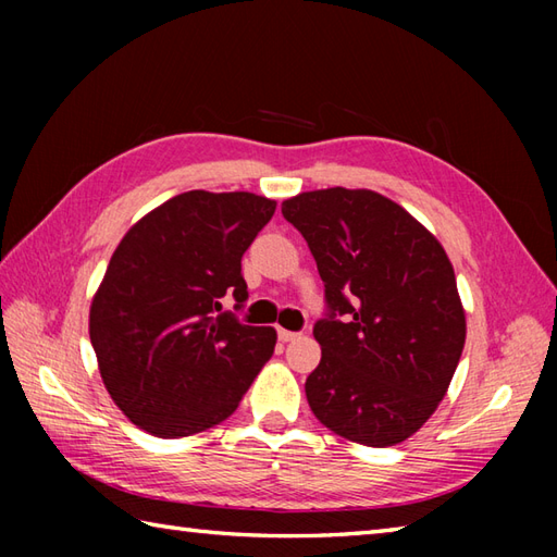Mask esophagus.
Instances as JSON below:
<instances>
[{"instance_id": "34e87169", "label": "esophagus", "mask_w": 557, "mask_h": 557, "mask_svg": "<svg viewBox=\"0 0 557 557\" xmlns=\"http://www.w3.org/2000/svg\"><path fill=\"white\" fill-rule=\"evenodd\" d=\"M277 337L282 339V342H294L299 337V333H292V330H285V327H280L277 330Z\"/></svg>"}]
</instances>
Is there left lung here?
<instances>
[{
  "label": "left lung",
  "instance_id": "left-lung-1",
  "mask_svg": "<svg viewBox=\"0 0 557 557\" xmlns=\"http://www.w3.org/2000/svg\"><path fill=\"white\" fill-rule=\"evenodd\" d=\"M282 215L309 244L330 309L313 327L323 354L306 377L311 411L351 443L407 441L443 401L467 339L443 244L369 188L304 191Z\"/></svg>",
  "mask_w": 557,
  "mask_h": 557
}]
</instances>
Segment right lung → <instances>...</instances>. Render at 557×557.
I'll return each mask as SVG.
<instances>
[{
  "mask_svg": "<svg viewBox=\"0 0 557 557\" xmlns=\"http://www.w3.org/2000/svg\"><path fill=\"white\" fill-rule=\"evenodd\" d=\"M248 191H186L140 218L114 248L88 333L104 387L150 435L186 437L230 419L275 351V327L220 313L244 304L242 256L275 212Z\"/></svg>",
  "mask_w": 557,
  "mask_h": 557,
  "instance_id": "obj_1",
  "label": "right lung"
}]
</instances>
